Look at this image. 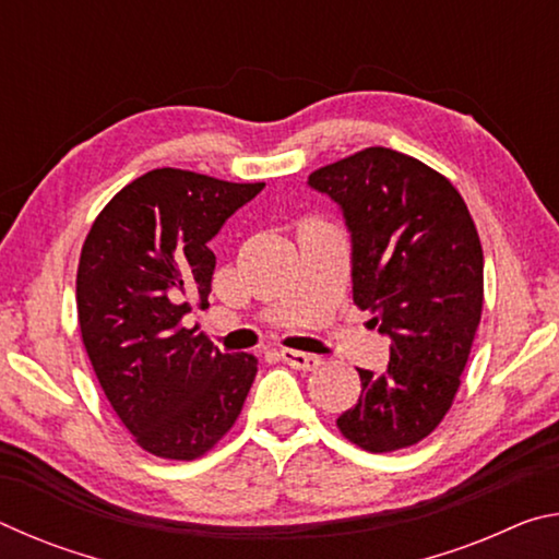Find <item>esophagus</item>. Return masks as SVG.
I'll return each instance as SVG.
<instances>
[{
  "label": "esophagus",
  "mask_w": 559,
  "mask_h": 559,
  "mask_svg": "<svg viewBox=\"0 0 559 559\" xmlns=\"http://www.w3.org/2000/svg\"><path fill=\"white\" fill-rule=\"evenodd\" d=\"M281 359L286 365L296 367V370H302V372H313V370H318V365H320L318 355L300 353V349H281Z\"/></svg>",
  "instance_id": "obj_1"
}]
</instances>
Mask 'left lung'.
I'll return each instance as SVG.
<instances>
[{"instance_id": "8db88e82", "label": "left lung", "mask_w": 559, "mask_h": 559, "mask_svg": "<svg viewBox=\"0 0 559 559\" xmlns=\"http://www.w3.org/2000/svg\"><path fill=\"white\" fill-rule=\"evenodd\" d=\"M308 185L340 204L353 236V300L390 337V365L359 370L337 416L355 447L390 453L427 439L451 409L484 310V249L447 177L390 147L316 169Z\"/></svg>"}]
</instances>
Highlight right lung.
<instances>
[{
    "label": "right lung",
    "mask_w": 559,
    "mask_h": 559,
    "mask_svg": "<svg viewBox=\"0 0 559 559\" xmlns=\"http://www.w3.org/2000/svg\"><path fill=\"white\" fill-rule=\"evenodd\" d=\"M263 187L153 169L103 206L83 241L75 273L83 347L112 412L153 456L192 461L212 451L259 372L257 357L222 353L182 320L192 298L210 308V241Z\"/></svg>",
    "instance_id": "right-lung-1"
}]
</instances>
